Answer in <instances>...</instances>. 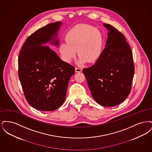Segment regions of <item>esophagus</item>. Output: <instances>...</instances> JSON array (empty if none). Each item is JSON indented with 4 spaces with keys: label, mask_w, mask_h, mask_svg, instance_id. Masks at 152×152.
I'll use <instances>...</instances> for the list:
<instances>
[{
    "label": "esophagus",
    "mask_w": 152,
    "mask_h": 152,
    "mask_svg": "<svg viewBox=\"0 0 152 152\" xmlns=\"http://www.w3.org/2000/svg\"><path fill=\"white\" fill-rule=\"evenodd\" d=\"M75 71L76 72H81L82 71V69L81 67L80 66H76L75 68Z\"/></svg>",
    "instance_id": "34e87169"
}]
</instances>
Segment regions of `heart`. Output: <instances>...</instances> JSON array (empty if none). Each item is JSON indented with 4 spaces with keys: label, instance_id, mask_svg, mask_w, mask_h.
Listing matches in <instances>:
<instances>
[{
    "label": "heart",
    "instance_id": "obj_1",
    "mask_svg": "<svg viewBox=\"0 0 152 152\" xmlns=\"http://www.w3.org/2000/svg\"><path fill=\"white\" fill-rule=\"evenodd\" d=\"M66 42L59 45L60 52L66 62L75 58L77 51L78 61L83 64L94 62L101 56L104 45V37L99 29L88 24H81L71 29L65 37Z\"/></svg>",
    "mask_w": 152,
    "mask_h": 152
}]
</instances>
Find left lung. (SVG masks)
<instances>
[{"label": "left lung", "instance_id": "1", "mask_svg": "<svg viewBox=\"0 0 152 152\" xmlns=\"http://www.w3.org/2000/svg\"><path fill=\"white\" fill-rule=\"evenodd\" d=\"M106 47L94 65L83 69L92 95L97 103L113 107L130 94L134 65L130 46L125 37L110 24Z\"/></svg>", "mask_w": 152, "mask_h": 152}]
</instances>
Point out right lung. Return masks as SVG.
<instances>
[{"label": "right lung", "mask_w": 152, "mask_h": 152, "mask_svg": "<svg viewBox=\"0 0 152 152\" xmlns=\"http://www.w3.org/2000/svg\"><path fill=\"white\" fill-rule=\"evenodd\" d=\"M61 22L50 23L27 37L19 53L18 75L26 99L34 108L52 111L65 101L70 77L75 67L63 61L45 45L51 40L58 45Z\"/></svg>", "instance_id": "1"}]
</instances>
